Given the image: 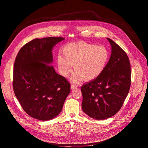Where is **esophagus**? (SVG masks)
Here are the masks:
<instances>
[{"mask_svg":"<svg viewBox=\"0 0 148 148\" xmlns=\"http://www.w3.org/2000/svg\"><path fill=\"white\" fill-rule=\"evenodd\" d=\"M76 88H77V86H73V85H71V90H74V89Z\"/></svg>","mask_w":148,"mask_h":148,"instance_id":"obj_1","label":"esophagus"}]
</instances>
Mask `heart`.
<instances>
[{
	"label": "heart",
	"mask_w": 148,
	"mask_h": 148,
	"mask_svg": "<svg viewBox=\"0 0 148 148\" xmlns=\"http://www.w3.org/2000/svg\"><path fill=\"white\" fill-rule=\"evenodd\" d=\"M62 54L57 57V65L60 74L65 78L69 77L74 64L75 71L71 80L79 83L84 79L92 81L103 72L108 62L109 51L103 46L77 41L69 43L62 49Z\"/></svg>",
	"instance_id": "heart-1"
}]
</instances>
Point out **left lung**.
Wrapping results in <instances>:
<instances>
[{
	"label": "left lung",
	"instance_id": "left-lung-1",
	"mask_svg": "<svg viewBox=\"0 0 148 148\" xmlns=\"http://www.w3.org/2000/svg\"><path fill=\"white\" fill-rule=\"evenodd\" d=\"M111 46L110 60L102 74L81 87L82 109L90 117L103 120L121 109L131 86L129 58L115 42L107 38Z\"/></svg>",
	"mask_w": 148,
	"mask_h": 148
}]
</instances>
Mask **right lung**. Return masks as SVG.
<instances>
[{
	"mask_svg": "<svg viewBox=\"0 0 148 148\" xmlns=\"http://www.w3.org/2000/svg\"><path fill=\"white\" fill-rule=\"evenodd\" d=\"M64 40L60 37L35 38L16 56L14 92L24 111L35 119L49 121L58 116L70 92V84L51 66L53 49Z\"/></svg>",
	"mask_w": 148,
	"mask_h": 148,
	"instance_id": "1",
	"label": "right lung"
}]
</instances>
